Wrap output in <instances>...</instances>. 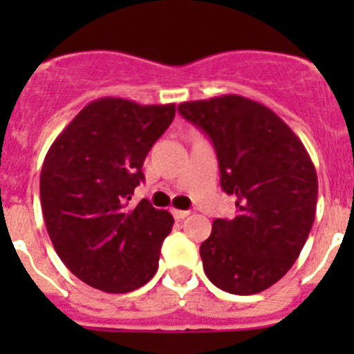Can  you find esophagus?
<instances>
[{
  "mask_svg": "<svg viewBox=\"0 0 354 354\" xmlns=\"http://www.w3.org/2000/svg\"><path fill=\"white\" fill-rule=\"evenodd\" d=\"M173 216H174V219H176V221H181V219H185V217L190 216V212H188V210H176V209H174Z\"/></svg>",
  "mask_w": 354,
  "mask_h": 354,
  "instance_id": "34e87169",
  "label": "esophagus"
}]
</instances>
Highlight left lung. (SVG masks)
I'll list each match as a JSON object with an SVG mask.
<instances>
[{
    "mask_svg": "<svg viewBox=\"0 0 354 354\" xmlns=\"http://www.w3.org/2000/svg\"><path fill=\"white\" fill-rule=\"evenodd\" d=\"M216 149L221 187L238 216L216 219L200 245L203 270L231 295L276 284L298 259L317 210V171L295 131L267 106L236 94L181 102Z\"/></svg>",
    "mask_w": 354,
    "mask_h": 354,
    "instance_id": "obj_1",
    "label": "left lung"
}]
</instances>
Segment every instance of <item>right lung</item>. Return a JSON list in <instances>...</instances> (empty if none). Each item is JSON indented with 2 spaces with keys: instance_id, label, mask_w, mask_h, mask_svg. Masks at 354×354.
<instances>
[{
  "instance_id": "right-lung-1",
  "label": "right lung",
  "mask_w": 354,
  "mask_h": 354,
  "mask_svg": "<svg viewBox=\"0 0 354 354\" xmlns=\"http://www.w3.org/2000/svg\"><path fill=\"white\" fill-rule=\"evenodd\" d=\"M174 104L101 97L58 135L41 171V205L53 246L71 274L106 292L154 277L173 216L149 200L130 207L142 166L173 121Z\"/></svg>"
}]
</instances>
